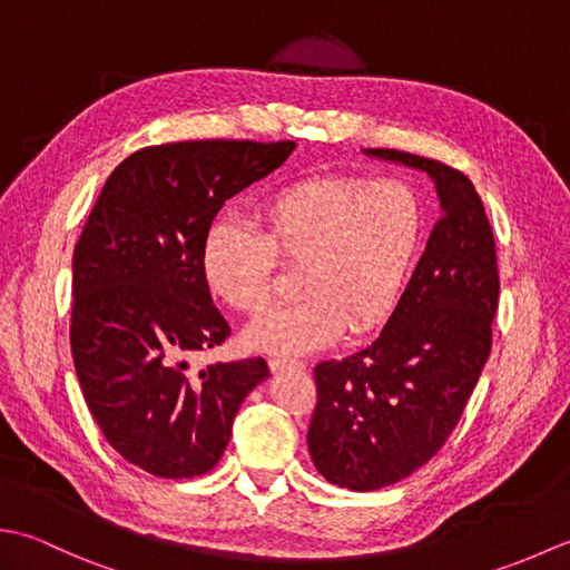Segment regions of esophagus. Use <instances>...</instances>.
I'll use <instances>...</instances> for the list:
<instances>
[{"instance_id": "1", "label": "esophagus", "mask_w": 570, "mask_h": 570, "mask_svg": "<svg viewBox=\"0 0 570 570\" xmlns=\"http://www.w3.org/2000/svg\"><path fill=\"white\" fill-rule=\"evenodd\" d=\"M272 372H301L306 365L301 360H288V357H272L269 360Z\"/></svg>"}]
</instances>
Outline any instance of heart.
I'll list each match as a JSON object with an SVG mask.
<instances>
[{
	"instance_id": "obj_1",
	"label": "heart",
	"mask_w": 570,
	"mask_h": 570,
	"mask_svg": "<svg viewBox=\"0 0 570 570\" xmlns=\"http://www.w3.org/2000/svg\"><path fill=\"white\" fill-rule=\"evenodd\" d=\"M257 223L262 233L237 220L205 229L203 276L227 306L259 313L276 262L298 264L301 298L264 313L242 341L257 353L306 355L333 345L347 325L365 333L390 316L419 257L426 205L396 178L321 176L264 198Z\"/></svg>"
}]
</instances>
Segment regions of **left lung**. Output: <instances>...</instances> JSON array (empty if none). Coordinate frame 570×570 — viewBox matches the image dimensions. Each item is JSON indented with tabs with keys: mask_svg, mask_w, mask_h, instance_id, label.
<instances>
[{
	"mask_svg": "<svg viewBox=\"0 0 570 570\" xmlns=\"http://www.w3.org/2000/svg\"><path fill=\"white\" fill-rule=\"evenodd\" d=\"M362 151L426 171L441 200V220L382 333L313 370V465L337 488L370 492L426 465L455 429L490 357L500 274L485 205L465 174L396 149Z\"/></svg>",
	"mask_w": 570,
	"mask_h": 570,
	"instance_id": "left-lung-1",
	"label": "left lung"
}]
</instances>
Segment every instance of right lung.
<instances>
[{"instance_id": "add662e5", "label": "right lung", "mask_w": 570, "mask_h": 570, "mask_svg": "<svg viewBox=\"0 0 570 570\" xmlns=\"http://www.w3.org/2000/svg\"><path fill=\"white\" fill-rule=\"evenodd\" d=\"M296 141H178L127 156L72 252L70 350L107 443L156 478L215 468L262 357L190 370L229 325L200 269L225 200L282 166Z\"/></svg>"}]
</instances>
